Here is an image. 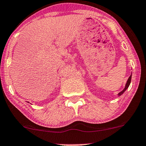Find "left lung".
<instances>
[{"mask_svg": "<svg viewBox=\"0 0 146 146\" xmlns=\"http://www.w3.org/2000/svg\"><path fill=\"white\" fill-rule=\"evenodd\" d=\"M131 77H132V73H131V76H130L129 78V79H128L127 82H126V85H125V87H124V88L123 89V90L121 91L120 92H119V93H118V94H117V95H118V96L122 95V94H123V93H124V92H125L126 89H127L128 88H129V85H130V84H131Z\"/></svg>", "mask_w": 146, "mask_h": 146, "instance_id": "obj_1", "label": "left lung"}]
</instances>
